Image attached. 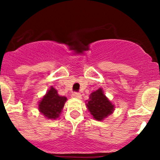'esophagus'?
<instances>
[{"mask_svg": "<svg viewBox=\"0 0 160 160\" xmlns=\"http://www.w3.org/2000/svg\"><path fill=\"white\" fill-rule=\"evenodd\" d=\"M72 97L76 98H80L82 97V95H81V94H80V93L74 92V93H73V94H72Z\"/></svg>", "mask_w": 160, "mask_h": 160, "instance_id": "obj_1", "label": "esophagus"}]
</instances>
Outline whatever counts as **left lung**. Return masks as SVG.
I'll return each instance as SVG.
<instances>
[{"label":"left lung","mask_w":160,"mask_h":160,"mask_svg":"<svg viewBox=\"0 0 160 160\" xmlns=\"http://www.w3.org/2000/svg\"><path fill=\"white\" fill-rule=\"evenodd\" d=\"M87 107L93 118L98 121L107 118L114 110V105L106 97L102 88L90 94L89 99L87 100Z\"/></svg>","instance_id":"8db88e82"}]
</instances>
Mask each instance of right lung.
<instances>
[{"label":"right lung","mask_w":160,"mask_h":160,"mask_svg":"<svg viewBox=\"0 0 160 160\" xmlns=\"http://www.w3.org/2000/svg\"><path fill=\"white\" fill-rule=\"evenodd\" d=\"M66 100L67 98L65 96L59 95L57 90L51 87L39 102L38 109L48 119H56L62 111Z\"/></svg>","instance_id":"1"}]
</instances>
